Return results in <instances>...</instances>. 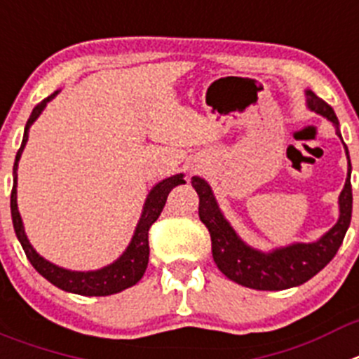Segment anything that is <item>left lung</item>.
Segmentation results:
<instances>
[{
    "label": "left lung",
    "mask_w": 359,
    "mask_h": 359,
    "mask_svg": "<svg viewBox=\"0 0 359 359\" xmlns=\"http://www.w3.org/2000/svg\"><path fill=\"white\" fill-rule=\"evenodd\" d=\"M306 103L310 110L327 117L337 126V135L341 139L333 108L311 90H306ZM345 154L349 158L347 146H345ZM347 174L349 176L345 180V187L338 197L340 217L337 224L317 242L292 244L271 252L249 248L224 219L208 183L199 176H194L192 187L199 196V219L210 231L213 262L217 263L219 271L231 281L255 290H287V288L299 287L318 274L334 258L351 224V213H353L351 160Z\"/></svg>",
    "instance_id": "1"
}]
</instances>
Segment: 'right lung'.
Segmentation results:
<instances>
[{
  "instance_id": "add662e5",
  "label": "right lung",
  "mask_w": 359,
  "mask_h": 359,
  "mask_svg": "<svg viewBox=\"0 0 359 359\" xmlns=\"http://www.w3.org/2000/svg\"><path fill=\"white\" fill-rule=\"evenodd\" d=\"M57 92H53L51 96H48L46 100H42L37 107L34 108L32 115H29L28 123L25 126V135H22V144L19 147L18 154H15L14 162V187H12V194H10V212H12V222H14L15 235H18L19 242H21L22 249H25L26 258L29 259V263L34 265L35 271L42 276V278L48 279L49 283H53L55 287L62 288L65 292H71V294L78 295H87V297H100V295H111L117 294V292H123L126 288L133 287L135 283H139L140 278L144 276L147 269V262H149V228L153 226L154 220L160 217L163 206H165L167 196H169L170 190L176 185H182L185 183L183 180V174H176V176H170L163 182L156 183L153 187V190L147 196L146 203H144L142 215H140L139 224L135 228L133 238H131L130 245L126 248V251L115 259L114 263L107 265V267L100 269V271H88V272H78V271H67V269H62L55 263L48 262V259L42 258L32 244H29L28 236L25 233V226H22L21 215H19L18 210V163L19 158H21L22 149H25L26 142H28V130L29 126L35 123L41 111L44 110L48 101H51L53 97L57 96Z\"/></svg>"
}]
</instances>
